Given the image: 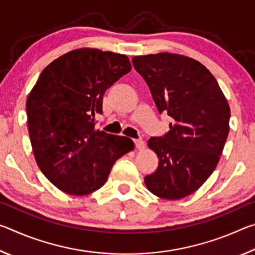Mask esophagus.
<instances>
[{"mask_svg":"<svg viewBox=\"0 0 255 255\" xmlns=\"http://www.w3.org/2000/svg\"><path fill=\"white\" fill-rule=\"evenodd\" d=\"M133 143H135V147H136L137 149H144V147H145L144 140H141V139H135V140H133Z\"/></svg>","mask_w":255,"mask_h":255,"instance_id":"1","label":"esophagus"}]
</instances>
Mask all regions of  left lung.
<instances>
[{
	"label": "left lung",
	"instance_id": "left-lung-1",
	"mask_svg": "<svg viewBox=\"0 0 255 255\" xmlns=\"http://www.w3.org/2000/svg\"><path fill=\"white\" fill-rule=\"evenodd\" d=\"M159 114L171 117L170 130L150 137L158 166L145 176L153 195L178 200L197 191L217 166L230 132L231 109L214 75L196 59L159 53L136 56Z\"/></svg>",
	"mask_w": 255,
	"mask_h": 255
}]
</instances>
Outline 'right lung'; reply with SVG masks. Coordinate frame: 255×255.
Listing matches in <instances>:
<instances>
[{
	"mask_svg": "<svg viewBox=\"0 0 255 255\" xmlns=\"http://www.w3.org/2000/svg\"><path fill=\"white\" fill-rule=\"evenodd\" d=\"M126 55L82 48L47 66L27 100L34 158L59 190L85 196L100 189L130 138L96 129L107 89L130 72Z\"/></svg>",
	"mask_w": 255,
	"mask_h": 255,
	"instance_id": "obj_1",
	"label": "right lung"
}]
</instances>
